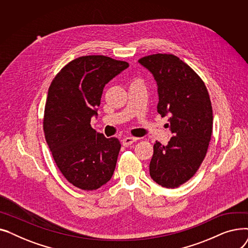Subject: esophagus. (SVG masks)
<instances>
[{"mask_svg": "<svg viewBox=\"0 0 248 248\" xmlns=\"http://www.w3.org/2000/svg\"><path fill=\"white\" fill-rule=\"evenodd\" d=\"M138 140V138H132V137H126L124 139H123V146L124 147H128L131 146L132 144H134L135 141Z\"/></svg>", "mask_w": 248, "mask_h": 248, "instance_id": "obj_1", "label": "esophagus"}]
</instances>
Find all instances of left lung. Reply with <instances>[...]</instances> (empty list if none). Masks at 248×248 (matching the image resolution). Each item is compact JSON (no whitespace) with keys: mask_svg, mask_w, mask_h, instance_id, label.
<instances>
[{"mask_svg":"<svg viewBox=\"0 0 248 248\" xmlns=\"http://www.w3.org/2000/svg\"><path fill=\"white\" fill-rule=\"evenodd\" d=\"M139 63L158 86V112L169 117L174 137L167 146L155 141L150 163L151 178L169 189L190 180L202 164L212 135L213 112L203 80L173 54H153Z\"/></svg>","mask_w":248,"mask_h":248,"instance_id":"8db88e82","label":"left lung"}]
</instances>
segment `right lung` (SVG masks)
Segmentation results:
<instances>
[{
  "instance_id": "add662e5",
  "label": "right lung",
  "mask_w": 248,
  "mask_h": 248,
  "mask_svg": "<svg viewBox=\"0 0 248 248\" xmlns=\"http://www.w3.org/2000/svg\"><path fill=\"white\" fill-rule=\"evenodd\" d=\"M128 67L103 55L78 57L60 70L48 89L43 127L62 175L73 186L93 191L111 179L121 150L116 138L91 127L104 86Z\"/></svg>"
}]
</instances>
